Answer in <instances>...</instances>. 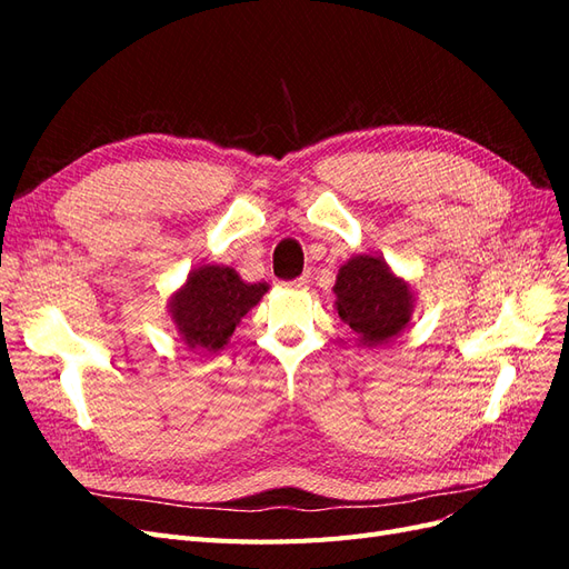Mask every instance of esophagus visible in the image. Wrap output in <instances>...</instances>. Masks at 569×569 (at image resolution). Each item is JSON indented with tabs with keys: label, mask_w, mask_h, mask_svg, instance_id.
Segmentation results:
<instances>
[{
	"label": "esophagus",
	"mask_w": 569,
	"mask_h": 569,
	"mask_svg": "<svg viewBox=\"0 0 569 569\" xmlns=\"http://www.w3.org/2000/svg\"><path fill=\"white\" fill-rule=\"evenodd\" d=\"M308 282H311V274H301V278H297V280L284 282V287H289V289H306Z\"/></svg>",
	"instance_id": "1"
}]
</instances>
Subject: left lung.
Segmentation results:
<instances>
[{"mask_svg": "<svg viewBox=\"0 0 569 569\" xmlns=\"http://www.w3.org/2000/svg\"><path fill=\"white\" fill-rule=\"evenodd\" d=\"M332 291L335 311L366 349L399 337L416 311V289L377 253H358L339 266Z\"/></svg>", "mask_w": 569, "mask_h": 569, "instance_id": "obj_1", "label": "left lung"}]
</instances>
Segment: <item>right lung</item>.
I'll return each instance as SVG.
<instances>
[{"label": "right lung", "instance_id": "right-lung-1", "mask_svg": "<svg viewBox=\"0 0 569 569\" xmlns=\"http://www.w3.org/2000/svg\"><path fill=\"white\" fill-rule=\"evenodd\" d=\"M268 289V282H244L230 266H199L170 295L168 316L189 351L216 353Z\"/></svg>", "mask_w": 569, "mask_h": 569}]
</instances>
